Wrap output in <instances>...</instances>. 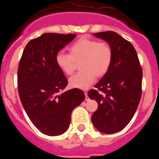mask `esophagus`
I'll return each instance as SVG.
<instances>
[{"label": "esophagus", "instance_id": "esophagus-1", "mask_svg": "<svg viewBox=\"0 0 159 159\" xmlns=\"http://www.w3.org/2000/svg\"><path fill=\"white\" fill-rule=\"evenodd\" d=\"M85 100L86 101L89 100V97L88 96V93H87V92H85Z\"/></svg>", "mask_w": 159, "mask_h": 159}]
</instances>
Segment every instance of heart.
<instances>
[{"label": "heart", "instance_id": "heart-1", "mask_svg": "<svg viewBox=\"0 0 159 159\" xmlns=\"http://www.w3.org/2000/svg\"><path fill=\"white\" fill-rule=\"evenodd\" d=\"M69 54L59 52L56 56V63L65 75H71L76 63L80 62L82 70L69 79L72 88L85 90L95 80V76L106 75L112 63L113 53L111 46L105 42H99L83 36L75 40L68 48Z\"/></svg>", "mask_w": 159, "mask_h": 159}]
</instances>
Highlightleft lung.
I'll list each match as a JSON object with an SVG mask.
<instances>
[{
  "instance_id": "1",
  "label": "left lung",
  "mask_w": 159,
  "mask_h": 159,
  "mask_svg": "<svg viewBox=\"0 0 159 159\" xmlns=\"http://www.w3.org/2000/svg\"><path fill=\"white\" fill-rule=\"evenodd\" d=\"M93 35L111 46L113 58L107 74L95 86L96 89L88 93L99 104L92 122L99 131L114 134L130 123L137 110L142 95L143 70L134 46L118 33L109 31Z\"/></svg>"
}]
</instances>
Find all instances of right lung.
Here are the masks:
<instances>
[{
	"instance_id": "right-lung-1",
	"label": "right lung",
	"mask_w": 159,
	"mask_h": 159,
	"mask_svg": "<svg viewBox=\"0 0 159 159\" xmlns=\"http://www.w3.org/2000/svg\"><path fill=\"white\" fill-rule=\"evenodd\" d=\"M75 34L43 33L27 43L17 71L19 96L28 116L43 134L60 135L67 130L72 111L85 99L77 88L58 94L67 80L56 56Z\"/></svg>"
}]
</instances>
